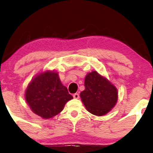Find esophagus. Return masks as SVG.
I'll use <instances>...</instances> for the list:
<instances>
[{
	"instance_id": "34e87169",
	"label": "esophagus",
	"mask_w": 153,
	"mask_h": 153,
	"mask_svg": "<svg viewBox=\"0 0 153 153\" xmlns=\"http://www.w3.org/2000/svg\"><path fill=\"white\" fill-rule=\"evenodd\" d=\"M79 97H80V96H79L78 94H73V98L75 99H78Z\"/></svg>"
}]
</instances>
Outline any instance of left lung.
I'll list each match as a JSON object with an SVG mask.
<instances>
[{
  "label": "left lung",
  "instance_id": "left-lung-1",
  "mask_svg": "<svg viewBox=\"0 0 153 153\" xmlns=\"http://www.w3.org/2000/svg\"><path fill=\"white\" fill-rule=\"evenodd\" d=\"M85 90L80 96L88 111L96 116H103L110 111L118 100V91L108 79L92 71L85 78Z\"/></svg>",
  "mask_w": 153,
  "mask_h": 153
}]
</instances>
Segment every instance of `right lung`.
I'll return each instance as SVG.
<instances>
[{
  "instance_id": "right-lung-1",
  "label": "right lung",
  "mask_w": 153,
  "mask_h": 153,
  "mask_svg": "<svg viewBox=\"0 0 153 153\" xmlns=\"http://www.w3.org/2000/svg\"><path fill=\"white\" fill-rule=\"evenodd\" d=\"M73 99L61 82L58 73L54 71L36 75L25 91L26 101L31 110L45 119L60 113L65 103Z\"/></svg>"
}]
</instances>
